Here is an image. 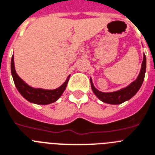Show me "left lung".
I'll list each match as a JSON object with an SVG mask.
<instances>
[{
  "mask_svg": "<svg viewBox=\"0 0 155 155\" xmlns=\"http://www.w3.org/2000/svg\"><path fill=\"white\" fill-rule=\"evenodd\" d=\"M146 69H147V58H146V55L144 54L139 75L135 81H134L132 83L130 84L127 87L123 88L122 90H117L115 92L103 93L97 90L94 86L92 80L90 79V83H91V88H92L93 92L94 93V94L103 102L113 104V105L122 103V102H124V101H127L132 97H134L136 94V93L139 90L140 87L142 86V82L144 81Z\"/></svg>",
  "mask_w": 155,
  "mask_h": 155,
  "instance_id": "obj_1",
  "label": "left lung"
}]
</instances>
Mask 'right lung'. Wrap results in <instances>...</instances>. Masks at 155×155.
<instances>
[{
    "instance_id": "add662e5",
    "label": "right lung",
    "mask_w": 155,
    "mask_h": 155,
    "mask_svg": "<svg viewBox=\"0 0 155 155\" xmlns=\"http://www.w3.org/2000/svg\"><path fill=\"white\" fill-rule=\"evenodd\" d=\"M14 57H12L11 60V73L13 75V81L17 87V90L25 98L30 101L32 103L38 104V105H47L56 101L61 95L62 94L64 90L66 88L69 78L66 81L61 85L60 87L55 90H43V89H35L27 85L16 73L14 66Z\"/></svg>"
}]
</instances>
